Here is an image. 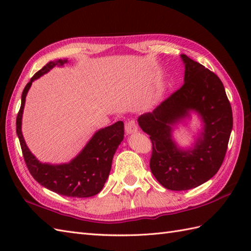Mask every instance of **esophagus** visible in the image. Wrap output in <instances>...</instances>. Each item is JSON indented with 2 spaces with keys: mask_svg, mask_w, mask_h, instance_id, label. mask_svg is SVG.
Here are the masks:
<instances>
[{
  "mask_svg": "<svg viewBox=\"0 0 251 251\" xmlns=\"http://www.w3.org/2000/svg\"><path fill=\"white\" fill-rule=\"evenodd\" d=\"M138 131V124L135 120H129L125 125V132L127 135L135 134Z\"/></svg>",
  "mask_w": 251,
  "mask_h": 251,
  "instance_id": "34e87169",
  "label": "esophagus"
}]
</instances>
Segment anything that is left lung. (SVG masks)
<instances>
[{"instance_id":"left-lung-1","label":"left lung","mask_w":251,"mask_h":251,"mask_svg":"<svg viewBox=\"0 0 251 251\" xmlns=\"http://www.w3.org/2000/svg\"><path fill=\"white\" fill-rule=\"evenodd\" d=\"M184 84L153 112L138 117L141 129L150 136V168L164 188L185 191L196 188L218 173L225 159L233 128L232 108L221 79L201 63L181 55ZM199 114L203 130L195 147L179 148L172 139V127Z\"/></svg>"}]
</instances>
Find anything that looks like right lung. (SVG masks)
I'll return each instance as SVG.
<instances>
[{
    "label": "right lung",
    "instance_id": "obj_1",
    "mask_svg": "<svg viewBox=\"0 0 251 251\" xmlns=\"http://www.w3.org/2000/svg\"><path fill=\"white\" fill-rule=\"evenodd\" d=\"M66 63H68V59L49 62L37 71L25 85L21 95V105L16 120V131L26 167L37 182L44 188L63 196L90 197L102 190L109 177L112 159L116 149L124 139V123L119 121L113 125L96 131L92 139L72 161L59 165L41 163L26 147L21 131L25 96L32 82L44 75L54 67H62Z\"/></svg>",
    "mask_w": 251,
    "mask_h": 251
}]
</instances>
